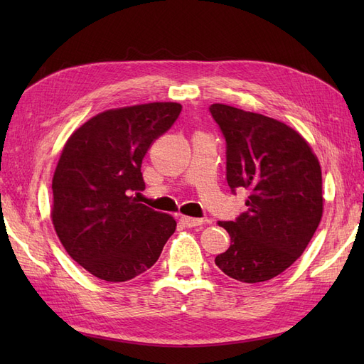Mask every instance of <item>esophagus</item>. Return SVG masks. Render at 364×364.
<instances>
[{"instance_id":"1","label":"esophagus","mask_w":364,"mask_h":364,"mask_svg":"<svg viewBox=\"0 0 364 364\" xmlns=\"http://www.w3.org/2000/svg\"><path fill=\"white\" fill-rule=\"evenodd\" d=\"M179 220L186 228H196V226H200L206 222V220H203V218H194V217H188V215H181Z\"/></svg>"}]
</instances>
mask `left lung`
I'll return each instance as SVG.
<instances>
[{
  "label": "left lung",
  "mask_w": 364,
  "mask_h": 364,
  "mask_svg": "<svg viewBox=\"0 0 364 364\" xmlns=\"http://www.w3.org/2000/svg\"><path fill=\"white\" fill-rule=\"evenodd\" d=\"M226 139L229 188H245L247 211L218 222L230 246L215 257L228 277L255 284L278 277L299 258L323 214L322 170L305 138L274 118L215 103Z\"/></svg>",
  "instance_id": "8db88e82"
}]
</instances>
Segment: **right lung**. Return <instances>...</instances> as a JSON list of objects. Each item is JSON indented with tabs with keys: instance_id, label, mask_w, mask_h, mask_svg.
<instances>
[{
	"instance_id": "add662e5",
	"label": "right lung",
	"mask_w": 364,
	"mask_h": 364,
	"mask_svg": "<svg viewBox=\"0 0 364 364\" xmlns=\"http://www.w3.org/2000/svg\"><path fill=\"white\" fill-rule=\"evenodd\" d=\"M182 106L155 102L97 114L65 142L53 176L51 222L68 255L94 277L124 282L150 269L176 230L139 203L141 164Z\"/></svg>"
}]
</instances>
